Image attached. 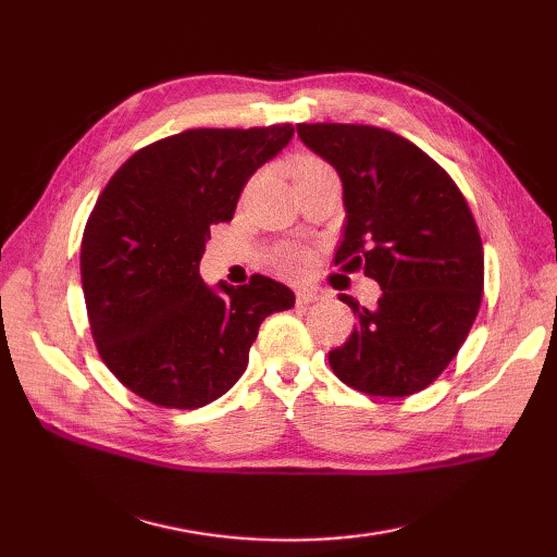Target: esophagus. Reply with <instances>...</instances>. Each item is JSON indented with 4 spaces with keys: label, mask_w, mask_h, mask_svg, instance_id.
Listing matches in <instances>:
<instances>
[{
    "label": "esophagus",
    "mask_w": 557,
    "mask_h": 557,
    "mask_svg": "<svg viewBox=\"0 0 557 557\" xmlns=\"http://www.w3.org/2000/svg\"><path fill=\"white\" fill-rule=\"evenodd\" d=\"M323 292L318 287H301L297 289V304L299 306H309V304H315V301H323Z\"/></svg>",
    "instance_id": "34e87169"
}]
</instances>
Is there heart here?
<instances>
[{"instance_id": "b5f03b06", "label": "heart", "mask_w": 557, "mask_h": 557, "mask_svg": "<svg viewBox=\"0 0 557 557\" xmlns=\"http://www.w3.org/2000/svg\"><path fill=\"white\" fill-rule=\"evenodd\" d=\"M318 172H333V170H330L327 164L315 156H297L289 164V174L294 182H299V180H304V176H311ZM275 260H277L280 272H285V275H289V277H301L311 268V251L301 246H285V248H280Z\"/></svg>"}]
</instances>
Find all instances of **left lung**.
Segmentation results:
<instances>
[{"instance_id": "8db88e82", "label": "left lung", "mask_w": 557, "mask_h": 557, "mask_svg": "<svg viewBox=\"0 0 557 557\" xmlns=\"http://www.w3.org/2000/svg\"><path fill=\"white\" fill-rule=\"evenodd\" d=\"M297 134L337 170L345 236L335 265L363 270L383 294L327 354L342 383L371 397L429 387L465 345L483 294V244L465 196L441 164L387 128L299 124Z\"/></svg>"}]
</instances>
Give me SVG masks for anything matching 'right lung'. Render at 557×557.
I'll return each mask as SVG.
<instances>
[{
    "instance_id": "add662e5",
    "label": "right lung",
    "mask_w": 557,
    "mask_h": 557,
    "mask_svg": "<svg viewBox=\"0 0 557 557\" xmlns=\"http://www.w3.org/2000/svg\"><path fill=\"white\" fill-rule=\"evenodd\" d=\"M292 124L188 128L136 150L98 196L81 242L92 339L116 381L152 405L198 409L239 381L270 313L294 292L253 275L222 294L200 280L210 224L289 144Z\"/></svg>"
}]
</instances>
